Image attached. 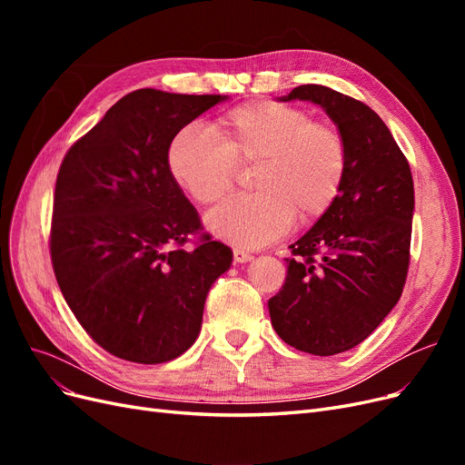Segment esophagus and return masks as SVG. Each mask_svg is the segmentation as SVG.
<instances>
[{
    "label": "esophagus",
    "instance_id": "1",
    "mask_svg": "<svg viewBox=\"0 0 465 465\" xmlns=\"http://www.w3.org/2000/svg\"><path fill=\"white\" fill-rule=\"evenodd\" d=\"M232 256H234L236 263H248V262L254 260V256H250L248 252H244V250H234Z\"/></svg>",
    "mask_w": 465,
    "mask_h": 465
}]
</instances>
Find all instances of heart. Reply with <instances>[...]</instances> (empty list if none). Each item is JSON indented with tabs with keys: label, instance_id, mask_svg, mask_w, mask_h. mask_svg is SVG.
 Masks as SVG:
<instances>
[{
	"label": "heart",
	"instance_id": "b5f03b06",
	"mask_svg": "<svg viewBox=\"0 0 465 465\" xmlns=\"http://www.w3.org/2000/svg\"><path fill=\"white\" fill-rule=\"evenodd\" d=\"M223 135L200 125L176 134L166 164L176 184L198 203L219 200L238 163L262 161L256 193H236L205 215L207 231L238 248L258 250L283 238L301 217H318L340 193L347 147L340 132L308 112L277 103L231 110Z\"/></svg>",
	"mask_w": 465,
	"mask_h": 465
}]
</instances>
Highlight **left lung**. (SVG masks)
<instances>
[{"label": "left lung", "instance_id": "8db88e82", "mask_svg": "<svg viewBox=\"0 0 465 465\" xmlns=\"http://www.w3.org/2000/svg\"><path fill=\"white\" fill-rule=\"evenodd\" d=\"M279 101L318 104L347 147L340 193L291 244L285 285L267 302L281 340L330 357L367 340L401 297L413 178L388 125L367 104L322 85H301Z\"/></svg>", "mask_w": 465, "mask_h": 465}]
</instances>
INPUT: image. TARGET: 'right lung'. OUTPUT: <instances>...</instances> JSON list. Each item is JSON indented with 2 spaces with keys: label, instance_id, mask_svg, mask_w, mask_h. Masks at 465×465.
I'll list each match as a JSON object with an SVG mask.
<instances>
[{
  "label": "right lung",
  "instance_id": "1",
  "mask_svg": "<svg viewBox=\"0 0 465 465\" xmlns=\"http://www.w3.org/2000/svg\"><path fill=\"white\" fill-rule=\"evenodd\" d=\"M227 98L134 91L60 166L54 273L81 326L118 359L159 364L188 351L211 285L232 263V250L209 236L180 248L202 223L166 164L176 134Z\"/></svg>",
  "mask_w": 465,
  "mask_h": 465
}]
</instances>
